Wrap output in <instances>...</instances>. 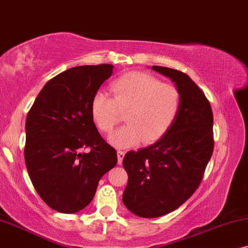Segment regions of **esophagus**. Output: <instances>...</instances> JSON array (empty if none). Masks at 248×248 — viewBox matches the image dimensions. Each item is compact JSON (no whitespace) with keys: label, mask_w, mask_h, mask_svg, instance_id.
Wrapping results in <instances>:
<instances>
[{"label":"esophagus","mask_w":248,"mask_h":248,"mask_svg":"<svg viewBox=\"0 0 248 248\" xmlns=\"http://www.w3.org/2000/svg\"><path fill=\"white\" fill-rule=\"evenodd\" d=\"M124 157V151H118V163L121 164Z\"/></svg>","instance_id":"esophagus-1"}]
</instances>
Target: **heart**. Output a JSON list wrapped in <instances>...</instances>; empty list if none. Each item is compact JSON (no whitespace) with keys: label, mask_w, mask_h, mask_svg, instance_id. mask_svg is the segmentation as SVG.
<instances>
[{"label":"heart","mask_w":248,"mask_h":248,"mask_svg":"<svg viewBox=\"0 0 248 248\" xmlns=\"http://www.w3.org/2000/svg\"><path fill=\"white\" fill-rule=\"evenodd\" d=\"M112 98L98 92L92 98L91 115L102 133L108 134L124 114L127 126L108 137L117 147L141 140L152 144L170 129L179 114L183 95L178 87L144 72H130L110 85Z\"/></svg>","instance_id":"b5f03b06"}]
</instances>
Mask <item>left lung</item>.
I'll use <instances>...</instances> for the list:
<instances>
[{"label": "left lung", "instance_id": "1", "mask_svg": "<svg viewBox=\"0 0 248 248\" xmlns=\"http://www.w3.org/2000/svg\"><path fill=\"white\" fill-rule=\"evenodd\" d=\"M183 95L179 114L163 137L124 157L128 184L122 195L130 212L157 217L172 212L195 193L213 153V113L203 91L176 69L153 65Z\"/></svg>", "mask_w": 248, "mask_h": 248}]
</instances>
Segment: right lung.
Segmentation results:
<instances>
[{
    "instance_id": "right-lung-1",
    "label": "right lung",
    "mask_w": 248,
    "mask_h": 248,
    "mask_svg": "<svg viewBox=\"0 0 248 248\" xmlns=\"http://www.w3.org/2000/svg\"><path fill=\"white\" fill-rule=\"evenodd\" d=\"M113 65H80L46 82L26 119L25 162L41 199L61 213L92 202L117 151L98 133L91 102ZM88 148V152L82 149Z\"/></svg>"
}]
</instances>
